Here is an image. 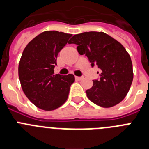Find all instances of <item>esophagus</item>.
I'll use <instances>...</instances> for the list:
<instances>
[{
    "label": "esophagus",
    "mask_w": 149,
    "mask_h": 149,
    "mask_svg": "<svg viewBox=\"0 0 149 149\" xmlns=\"http://www.w3.org/2000/svg\"><path fill=\"white\" fill-rule=\"evenodd\" d=\"M83 78H84L83 77H77V76H76V77H75L76 81H81Z\"/></svg>",
    "instance_id": "1"
}]
</instances>
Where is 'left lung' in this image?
Listing matches in <instances>:
<instances>
[{"label": "left lung", "instance_id": "left-lung-1", "mask_svg": "<svg viewBox=\"0 0 149 149\" xmlns=\"http://www.w3.org/2000/svg\"><path fill=\"white\" fill-rule=\"evenodd\" d=\"M81 55L101 69L99 80L86 91L88 98L102 107H111L125 98L134 77L131 56L124 46L104 32H84L72 36Z\"/></svg>", "mask_w": 149, "mask_h": 149}]
</instances>
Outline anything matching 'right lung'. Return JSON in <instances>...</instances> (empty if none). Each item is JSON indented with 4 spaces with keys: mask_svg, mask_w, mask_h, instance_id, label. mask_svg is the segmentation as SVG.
<instances>
[{
    "mask_svg": "<svg viewBox=\"0 0 149 149\" xmlns=\"http://www.w3.org/2000/svg\"><path fill=\"white\" fill-rule=\"evenodd\" d=\"M72 34L44 31L24 49L18 65V77L24 93L36 107L45 111L56 110L68 98L74 76L54 74L59 52Z\"/></svg>",
    "mask_w": 149,
    "mask_h": 149,
    "instance_id": "1",
    "label": "right lung"
}]
</instances>
